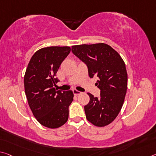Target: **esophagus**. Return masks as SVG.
I'll use <instances>...</instances> for the list:
<instances>
[{
	"instance_id": "34e87169",
	"label": "esophagus",
	"mask_w": 156,
	"mask_h": 156,
	"mask_svg": "<svg viewBox=\"0 0 156 156\" xmlns=\"http://www.w3.org/2000/svg\"><path fill=\"white\" fill-rule=\"evenodd\" d=\"M73 94L75 96H78V95H80V94H82V92H80V91H78L76 90H73Z\"/></svg>"
}]
</instances>
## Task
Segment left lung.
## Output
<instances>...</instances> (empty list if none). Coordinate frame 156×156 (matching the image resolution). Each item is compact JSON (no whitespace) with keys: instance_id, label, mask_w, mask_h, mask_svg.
<instances>
[{"instance_id":"obj_1","label":"left lung","mask_w":156,"mask_h":156,"mask_svg":"<svg viewBox=\"0 0 156 156\" xmlns=\"http://www.w3.org/2000/svg\"><path fill=\"white\" fill-rule=\"evenodd\" d=\"M71 51L87 65L90 78H98L96 85L101 90L99 97L87 93L90 102L85 106L86 118L95 126L109 125L119 113L126 94L128 74L124 61L104 43L72 46Z\"/></svg>"}]
</instances>
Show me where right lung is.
I'll return each instance as SVG.
<instances>
[{
    "label": "right lung",
    "mask_w": 156,
    "mask_h": 156,
    "mask_svg": "<svg viewBox=\"0 0 156 156\" xmlns=\"http://www.w3.org/2000/svg\"><path fill=\"white\" fill-rule=\"evenodd\" d=\"M71 51L69 46L39 49L30 60L24 76V88L30 108L40 124L49 128L67 122L69 106L73 100L71 90L57 91V71Z\"/></svg>",
    "instance_id": "obj_1"
}]
</instances>
